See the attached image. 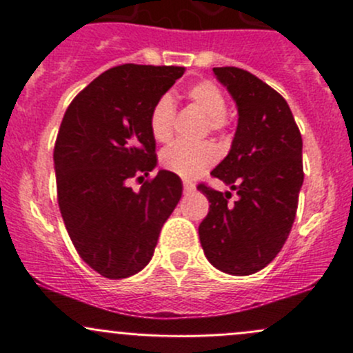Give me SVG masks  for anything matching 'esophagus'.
<instances>
[{
    "instance_id": "obj_1",
    "label": "esophagus",
    "mask_w": 353,
    "mask_h": 353,
    "mask_svg": "<svg viewBox=\"0 0 353 353\" xmlns=\"http://www.w3.org/2000/svg\"><path fill=\"white\" fill-rule=\"evenodd\" d=\"M183 188H184V193L186 194L193 193L194 191V184L191 183V181H183Z\"/></svg>"
}]
</instances>
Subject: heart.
Segmentation results:
<instances>
[{"instance_id": "heart-1", "label": "heart", "mask_w": 353, "mask_h": 353, "mask_svg": "<svg viewBox=\"0 0 353 353\" xmlns=\"http://www.w3.org/2000/svg\"><path fill=\"white\" fill-rule=\"evenodd\" d=\"M186 99L194 109H198L206 117V131L213 133H223L229 126V116H227V101L215 83L208 80L196 81L186 90ZM174 117L176 108L169 95H162L155 102L148 116V128L159 143H167L174 133ZM219 147L212 141H201V143H174L163 148L160 154V165L176 176L184 179H194L203 172L215 165L219 160Z\"/></svg>"}]
</instances>
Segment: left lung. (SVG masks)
I'll use <instances>...</instances> for the list:
<instances>
[{
	"label": "left lung",
	"mask_w": 353,
	"mask_h": 353,
	"mask_svg": "<svg viewBox=\"0 0 353 353\" xmlns=\"http://www.w3.org/2000/svg\"><path fill=\"white\" fill-rule=\"evenodd\" d=\"M213 73L236 101L239 123L212 176L237 196L198 184L210 201L198 232L215 268L243 276L272 263L290 234L304 181L302 137L285 99L265 81L236 66Z\"/></svg>",
	"instance_id": "1"
}]
</instances>
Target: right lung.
Returning <instances> with one entry per match:
<instances>
[{
  "instance_id": "add662e5",
  "label": "right lung",
  "mask_w": 353,
  "mask_h": 353,
  "mask_svg": "<svg viewBox=\"0 0 353 353\" xmlns=\"http://www.w3.org/2000/svg\"><path fill=\"white\" fill-rule=\"evenodd\" d=\"M184 71L110 68L71 101L61 121L54 169L63 222L80 258L105 279H128L148 265L183 194L179 176L169 170L148 177L137 193L128 181L157 165L148 116Z\"/></svg>"
}]
</instances>
